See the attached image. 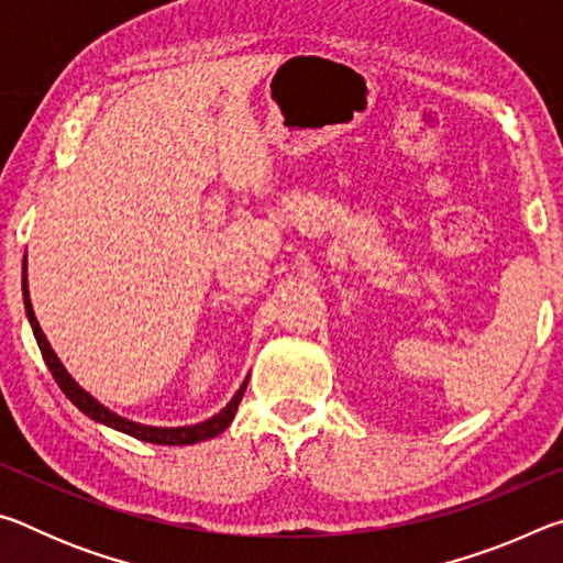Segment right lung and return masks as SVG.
<instances>
[{"mask_svg":"<svg viewBox=\"0 0 563 563\" xmlns=\"http://www.w3.org/2000/svg\"><path fill=\"white\" fill-rule=\"evenodd\" d=\"M22 292H24V308H26V318L32 322V330H34V338L40 342V350H42V357L46 362V367L52 369V375L56 379V385L62 387V393L71 399V402L81 409L84 415L97 419V422L113 427V430H119L123 434H131L136 437L141 442H151V444H168V446H176V444H196V442H203V440H211V437L221 434L228 424L233 422V417L238 412V405H241L243 393L247 387V379L238 389L235 397L231 402L225 405V409H221L216 417L206 419L201 424H194V427H148V424H139V422H131V419H123L117 412H111L103 405H99L97 399H93L89 393H84V389L74 383L71 375L66 373L64 365L59 362V357L54 355V350L49 347V342H46L44 332L40 328V322L34 318V310H32V302H30V290H26V261H24V275H22Z\"/></svg>","mask_w":563,"mask_h":563,"instance_id":"obj_1","label":"right lung"}]
</instances>
